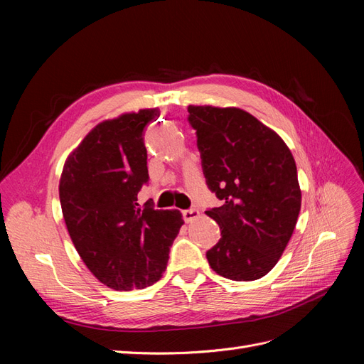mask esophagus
I'll return each mask as SVG.
<instances>
[{"instance_id":"esophagus-1","label":"esophagus","mask_w":364,"mask_h":364,"mask_svg":"<svg viewBox=\"0 0 364 364\" xmlns=\"http://www.w3.org/2000/svg\"><path fill=\"white\" fill-rule=\"evenodd\" d=\"M182 215H183V220L186 223H191L194 222V220H197L200 217V211L199 209H185V211H182Z\"/></svg>"}]
</instances>
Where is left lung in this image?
<instances>
[{
	"mask_svg": "<svg viewBox=\"0 0 364 364\" xmlns=\"http://www.w3.org/2000/svg\"><path fill=\"white\" fill-rule=\"evenodd\" d=\"M208 188L222 206L205 211L222 230L211 269L255 281L279 261L301 211L296 162L282 138L238 107L188 106Z\"/></svg>",
	"mask_w": 364,
	"mask_h": 364,
	"instance_id": "1",
	"label": "left lung"
}]
</instances>
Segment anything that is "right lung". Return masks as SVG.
I'll use <instances>...</instances> for the list:
<instances>
[{
	"label": "right lung",
	"mask_w": 364,
	"mask_h": 364,
	"mask_svg": "<svg viewBox=\"0 0 364 364\" xmlns=\"http://www.w3.org/2000/svg\"><path fill=\"white\" fill-rule=\"evenodd\" d=\"M158 117V109H141L97 124L60 176L62 214L75 250L98 281L119 291L161 279L183 225L178 209L138 203L149 182L144 129Z\"/></svg>",
	"instance_id": "obj_1"
}]
</instances>
